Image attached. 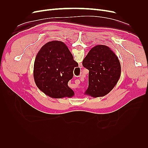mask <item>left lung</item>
<instances>
[{"label":"left lung","mask_w":148,"mask_h":148,"mask_svg":"<svg viewBox=\"0 0 148 148\" xmlns=\"http://www.w3.org/2000/svg\"><path fill=\"white\" fill-rule=\"evenodd\" d=\"M82 64L89 70V85L85 95L104 96L112 90L120 79L121 66L118 57L107 46L93 47Z\"/></svg>","instance_id":"8db88e82"}]
</instances>
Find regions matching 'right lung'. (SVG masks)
I'll return each mask as SVG.
<instances>
[{"label": "right lung", "instance_id": "right-lung-1", "mask_svg": "<svg viewBox=\"0 0 148 148\" xmlns=\"http://www.w3.org/2000/svg\"><path fill=\"white\" fill-rule=\"evenodd\" d=\"M78 64L66 44L59 41L47 42L38 52L33 76L37 87L52 98L71 97L74 92L68 86Z\"/></svg>", "mask_w": 148, "mask_h": 148}]
</instances>
